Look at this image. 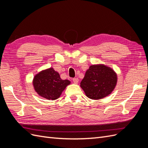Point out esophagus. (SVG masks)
Masks as SVG:
<instances>
[{
	"instance_id": "obj_1",
	"label": "esophagus",
	"mask_w": 148,
	"mask_h": 148,
	"mask_svg": "<svg viewBox=\"0 0 148 148\" xmlns=\"http://www.w3.org/2000/svg\"><path fill=\"white\" fill-rule=\"evenodd\" d=\"M73 83H75V84H77L78 83V81H79V79H78V78H73Z\"/></svg>"
}]
</instances>
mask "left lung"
<instances>
[{"mask_svg": "<svg viewBox=\"0 0 148 148\" xmlns=\"http://www.w3.org/2000/svg\"><path fill=\"white\" fill-rule=\"evenodd\" d=\"M117 82V74L110 67L101 64L92 65L86 71L80 86L88 97L98 100L109 95Z\"/></svg>", "mask_w": 148, "mask_h": 148, "instance_id": "8db88e82", "label": "left lung"}]
</instances>
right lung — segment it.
<instances>
[{
    "label": "right lung",
    "instance_id": "1",
    "mask_svg": "<svg viewBox=\"0 0 148 148\" xmlns=\"http://www.w3.org/2000/svg\"><path fill=\"white\" fill-rule=\"evenodd\" d=\"M33 83L34 90L39 96L53 101L60 96L70 82L68 79H62L59 73L50 68L36 75Z\"/></svg>",
    "mask_w": 148,
    "mask_h": 148
}]
</instances>
